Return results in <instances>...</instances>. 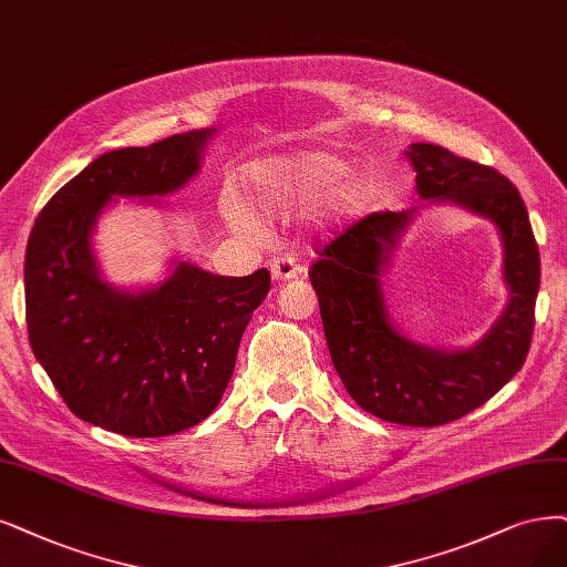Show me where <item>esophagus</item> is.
I'll return each mask as SVG.
<instances>
[{
	"label": "esophagus",
	"instance_id": "1",
	"mask_svg": "<svg viewBox=\"0 0 567 567\" xmlns=\"http://www.w3.org/2000/svg\"><path fill=\"white\" fill-rule=\"evenodd\" d=\"M270 272H272V280L285 282V280H295L297 276L303 272V266L291 257V255H282L278 259H272L270 264Z\"/></svg>",
	"mask_w": 567,
	"mask_h": 567
}]
</instances>
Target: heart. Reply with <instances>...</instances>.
I'll use <instances>...</instances> for the list:
<instances>
[{"label": "heart", "mask_w": 567, "mask_h": 567, "mask_svg": "<svg viewBox=\"0 0 567 567\" xmlns=\"http://www.w3.org/2000/svg\"><path fill=\"white\" fill-rule=\"evenodd\" d=\"M348 177L350 171L341 158L327 152H299L259 163L251 173L249 196L270 217H295L324 198L337 215H352L362 209L367 188ZM226 219L247 236L261 234L259 219L240 200L226 205Z\"/></svg>", "instance_id": "b5f03b06"}]
</instances>
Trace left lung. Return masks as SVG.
Returning a JSON list of instances; mask_svg holds the SVG:
<instances>
[{
  "label": "left lung",
  "instance_id": "left-lung-1",
  "mask_svg": "<svg viewBox=\"0 0 567 567\" xmlns=\"http://www.w3.org/2000/svg\"><path fill=\"white\" fill-rule=\"evenodd\" d=\"M415 192L432 203H455L491 219L505 247L509 303L472 348L436 350L413 343L390 322L381 276L409 226L406 213H373L320 249L310 282L331 362L348 394L388 423L434 427L467 415L507 385L526 362L539 289V249L518 188L488 165L460 158L439 144L406 150Z\"/></svg>",
  "mask_w": 567,
  "mask_h": 567
}]
</instances>
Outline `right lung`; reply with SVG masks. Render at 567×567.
Segmentation results:
<instances>
[{
	"instance_id": "right-lung-1",
	"label": "right lung",
	"mask_w": 567,
	"mask_h": 567,
	"mask_svg": "<svg viewBox=\"0 0 567 567\" xmlns=\"http://www.w3.org/2000/svg\"><path fill=\"white\" fill-rule=\"evenodd\" d=\"M215 128L102 154L41 209L25 251L30 346L74 415L125 436H167L213 413L270 272L226 278L179 261L161 285L102 280L93 228L116 196H167L192 179Z\"/></svg>"
}]
</instances>
